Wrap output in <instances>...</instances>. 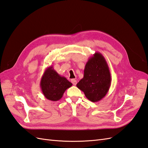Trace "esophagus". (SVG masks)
Masks as SVG:
<instances>
[{"label":"esophagus","instance_id":"1","mask_svg":"<svg viewBox=\"0 0 148 148\" xmlns=\"http://www.w3.org/2000/svg\"><path fill=\"white\" fill-rule=\"evenodd\" d=\"M71 82L73 83V85H76V84H77V81H76V80H75V79H73L71 80Z\"/></svg>","mask_w":148,"mask_h":148}]
</instances>
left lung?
<instances>
[{
	"label": "left lung",
	"mask_w": 148,
	"mask_h": 148,
	"mask_svg": "<svg viewBox=\"0 0 148 148\" xmlns=\"http://www.w3.org/2000/svg\"><path fill=\"white\" fill-rule=\"evenodd\" d=\"M111 84V73L106 60L100 52H95L88 59L84 77L76 86L89 101L98 102L106 95Z\"/></svg>",
	"instance_id": "left-lung-1"
}]
</instances>
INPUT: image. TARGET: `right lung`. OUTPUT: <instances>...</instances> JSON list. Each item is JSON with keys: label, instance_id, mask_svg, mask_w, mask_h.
<instances>
[{"label": "right lung", "instance_id": "right-lung-1", "mask_svg": "<svg viewBox=\"0 0 148 148\" xmlns=\"http://www.w3.org/2000/svg\"><path fill=\"white\" fill-rule=\"evenodd\" d=\"M73 85L65 77L60 75L52 66L45 70L40 80V88L45 97L52 101L62 98L64 92Z\"/></svg>", "mask_w": 148, "mask_h": 148}]
</instances>
